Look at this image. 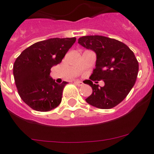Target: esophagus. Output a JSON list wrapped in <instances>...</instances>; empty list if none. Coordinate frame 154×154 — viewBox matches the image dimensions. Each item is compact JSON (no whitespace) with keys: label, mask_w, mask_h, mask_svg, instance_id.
<instances>
[{"label":"esophagus","mask_w":154,"mask_h":154,"mask_svg":"<svg viewBox=\"0 0 154 154\" xmlns=\"http://www.w3.org/2000/svg\"><path fill=\"white\" fill-rule=\"evenodd\" d=\"M74 82L75 85H79V86H82V85H83V82L81 81H78V80H76V81H75Z\"/></svg>","instance_id":"obj_1"}]
</instances>
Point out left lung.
Segmentation results:
<instances>
[{"label":"left lung","mask_w":154,"mask_h":154,"mask_svg":"<svg viewBox=\"0 0 154 154\" xmlns=\"http://www.w3.org/2000/svg\"><path fill=\"white\" fill-rule=\"evenodd\" d=\"M78 43L96 53V68L90 79L105 83L101 87L89 81L92 93L85 101L99 109L113 108L126 97L137 80L139 63L134 53L123 42L101 35L81 37Z\"/></svg>","instance_id":"8db88e82"}]
</instances>
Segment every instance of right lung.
Here are the masks:
<instances>
[{"mask_svg": "<svg viewBox=\"0 0 154 154\" xmlns=\"http://www.w3.org/2000/svg\"><path fill=\"white\" fill-rule=\"evenodd\" d=\"M75 40V38H55L36 42L17 58L13 73L17 92L31 109L47 112L61 103L67 82L56 83L50 76L51 69L62 62Z\"/></svg>", "mask_w": 154, "mask_h": 154, "instance_id": "add662e5", "label": "right lung"}]
</instances>
